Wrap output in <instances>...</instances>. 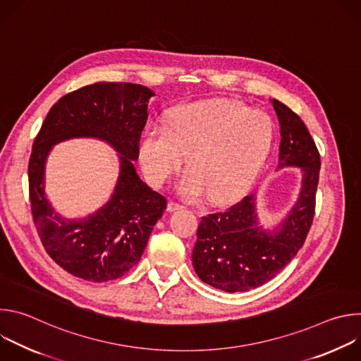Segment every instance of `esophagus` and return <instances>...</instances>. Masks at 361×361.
<instances>
[{
	"instance_id": "34e87169",
	"label": "esophagus",
	"mask_w": 361,
	"mask_h": 361,
	"mask_svg": "<svg viewBox=\"0 0 361 361\" xmlns=\"http://www.w3.org/2000/svg\"><path fill=\"white\" fill-rule=\"evenodd\" d=\"M181 209H183V205L176 201H169V204H167V212H170V213H173L176 210H181Z\"/></svg>"
}]
</instances>
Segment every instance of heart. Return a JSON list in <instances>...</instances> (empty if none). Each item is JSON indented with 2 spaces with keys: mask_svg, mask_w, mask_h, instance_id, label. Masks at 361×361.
Masks as SVG:
<instances>
[{
  "mask_svg": "<svg viewBox=\"0 0 361 361\" xmlns=\"http://www.w3.org/2000/svg\"><path fill=\"white\" fill-rule=\"evenodd\" d=\"M273 142L267 114L233 99H209L171 113L167 128L152 126L140 142L148 181L161 187L184 167L180 191L188 200L223 202L241 194L262 169Z\"/></svg>",
  "mask_w": 361,
  "mask_h": 361,
  "instance_id": "b5f03b06",
  "label": "heart"
}]
</instances>
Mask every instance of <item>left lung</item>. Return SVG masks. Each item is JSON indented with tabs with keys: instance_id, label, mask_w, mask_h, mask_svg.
<instances>
[{
	"instance_id": "1",
	"label": "left lung",
	"mask_w": 361,
	"mask_h": 361,
	"mask_svg": "<svg viewBox=\"0 0 361 361\" xmlns=\"http://www.w3.org/2000/svg\"><path fill=\"white\" fill-rule=\"evenodd\" d=\"M280 123L277 170L300 167L298 198L287 217L264 230L255 212V195L248 194L223 213L202 217L192 250V266L201 281L214 288L238 293L274 279L302 247L312 227L320 174V154L301 118L271 99Z\"/></svg>"
}]
</instances>
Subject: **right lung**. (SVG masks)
<instances>
[{"mask_svg": "<svg viewBox=\"0 0 361 361\" xmlns=\"http://www.w3.org/2000/svg\"><path fill=\"white\" fill-rule=\"evenodd\" d=\"M154 92L140 84L95 82L61 97L37 134L28 164L30 201L41 243L60 267L94 283L124 276L142 255L167 200L137 174L140 137ZM78 136L109 142L121 174L112 198L85 219L60 216L44 197V163L52 145Z\"/></svg>", "mask_w": 361, "mask_h": 361, "instance_id": "right-lung-1", "label": "right lung"}]
</instances>
